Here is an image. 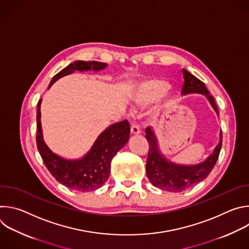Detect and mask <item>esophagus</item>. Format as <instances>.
<instances>
[{
  "instance_id": "obj_1",
  "label": "esophagus",
  "mask_w": 249,
  "mask_h": 249,
  "mask_svg": "<svg viewBox=\"0 0 249 249\" xmlns=\"http://www.w3.org/2000/svg\"><path fill=\"white\" fill-rule=\"evenodd\" d=\"M131 133L133 135H139L141 133V130H140V127L139 125L136 123V122H133L131 124Z\"/></svg>"
}]
</instances>
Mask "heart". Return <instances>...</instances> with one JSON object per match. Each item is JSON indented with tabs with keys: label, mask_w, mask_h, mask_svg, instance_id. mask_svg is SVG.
Listing matches in <instances>:
<instances>
[{
	"label": "heart",
	"mask_w": 249,
	"mask_h": 249,
	"mask_svg": "<svg viewBox=\"0 0 249 249\" xmlns=\"http://www.w3.org/2000/svg\"><path fill=\"white\" fill-rule=\"evenodd\" d=\"M168 89V83L162 79H154L142 84L136 93L138 103L146 104L159 98Z\"/></svg>",
	"instance_id": "obj_1"
}]
</instances>
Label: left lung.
<instances>
[{
  "label": "left lung",
  "instance_id": "left-lung-1",
  "mask_svg": "<svg viewBox=\"0 0 249 249\" xmlns=\"http://www.w3.org/2000/svg\"><path fill=\"white\" fill-rule=\"evenodd\" d=\"M182 73L184 83L181 89V93H204L208 97L213 108L216 110L217 114L219 115L215 98L209 93L205 84L184 69L182 70ZM146 139L149 143L148 160L146 164L147 176L149 180L154 186L165 191L181 192L204 180L210 174L212 169L214 168L222 149L223 133L221 131L220 143L215 148L213 155L210 156L204 162L194 166L176 165L166 161L158 150L157 139L150 127L146 129Z\"/></svg>",
  "mask_w": 249,
  "mask_h": 249
}]
</instances>
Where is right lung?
I'll return each instance as SVG.
<instances>
[{"label":"right lung","mask_w":249,"mask_h":249,"mask_svg":"<svg viewBox=\"0 0 249 249\" xmlns=\"http://www.w3.org/2000/svg\"><path fill=\"white\" fill-rule=\"evenodd\" d=\"M106 67L105 63L97 61H75L56 74L49 88L60 78L72 74L74 71H98ZM40 104L37 103L36 112V145L43 162L54 178L66 187L89 192L100 188L110 174V163L113 157L121 150L130 137V124L127 120L115 123L99 135L89 153L80 160H66L53 154L42 139L40 124Z\"/></svg>","instance_id":"1"}]
</instances>
